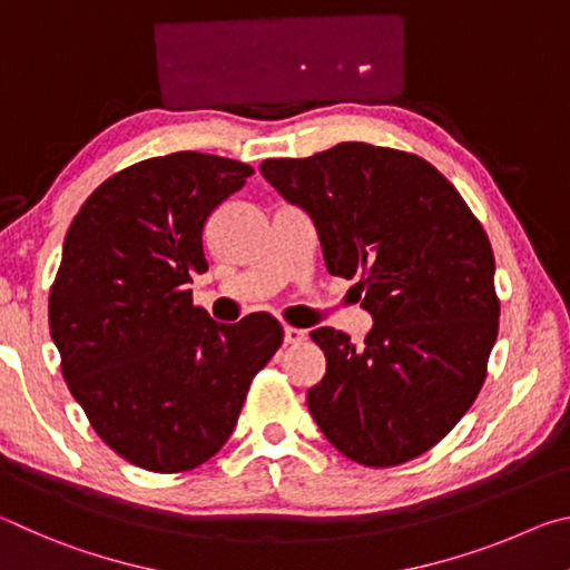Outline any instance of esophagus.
<instances>
[{
	"label": "esophagus",
	"instance_id": "1",
	"mask_svg": "<svg viewBox=\"0 0 570 570\" xmlns=\"http://www.w3.org/2000/svg\"><path fill=\"white\" fill-rule=\"evenodd\" d=\"M284 342L286 344H302V342H306V332L304 330H296V326H286V330H284Z\"/></svg>",
	"mask_w": 570,
	"mask_h": 570
}]
</instances>
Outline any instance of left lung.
<instances>
[{
    "mask_svg": "<svg viewBox=\"0 0 570 570\" xmlns=\"http://www.w3.org/2000/svg\"><path fill=\"white\" fill-rule=\"evenodd\" d=\"M264 178L312 216L330 274L360 278L374 326L352 344L312 332L326 356L306 392L332 445L366 468L422 455L475 402L498 340L488 234L458 188L412 153L340 142L312 158H268Z\"/></svg>",
    "mask_w": 570,
    "mask_h": 570,
    "instance_id": "1",
    "label": "left lung"
}]
</instances>
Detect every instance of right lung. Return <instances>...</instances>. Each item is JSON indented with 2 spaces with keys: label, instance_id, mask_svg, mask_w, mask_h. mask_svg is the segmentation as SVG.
<instances>
[{
  "label": "right lung",
  "instance_id": "add662e5",
  "mask_svg": "<svg viewBox=\"0 0 570 570\" xmlns=\"http://www.w3.org/2000/svg\"><path fill=\"white\" fill-rule=\"evenodd\" d=\"M246 163L170 153L115 173L67 228L50 288L62 377L105 445L150 472H186L226 445L284 330L272 314L218 324L193 306L204 226Z\"/></svg>",
  "mask_w": 570,
  "mask_h": 570
}]
</instances>
